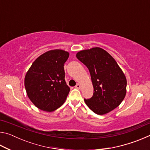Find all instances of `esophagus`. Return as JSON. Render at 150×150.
Here are the masks:
<instances>
[{"mask_svg":"<svg viewBox=\"0 0 150 150\" xmlns=\"http://www.w3.org/2000/svg\"><path fill=\"white\" fill-rule=\"evenodd\" d=\"M75 88H78V89H79V88H81V85L79 84H77L75 85Z\"/></svg>","mask_w":150,"mask_h":150,"instance_id":"34e87169","label":"esophagus"}]
</instances>
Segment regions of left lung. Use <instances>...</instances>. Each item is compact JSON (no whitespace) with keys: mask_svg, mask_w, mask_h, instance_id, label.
<instances>
[{"mask_svg":"<svg viewBox=\"0 0 150 150\" xmlns=\"http://www.w3.org/2000/svg\"><path fill=\"white\" fill-rule=\"evenodd\" d=\"M76 57L87 67L93 83V96L84 99L88 107L98 115L118 107L126 96L127 81L115 59L98 47L81 50Z\"/></svg>","mask_w":150,"mask_h":150,"instance_id":"obj_1","label":"left lung"}]
</instances>
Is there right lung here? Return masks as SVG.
I'll return each mask as SVG.
<instances>
[{"instance_id": "obj_1", "label": "right lung", "mask_w": 150, "mask_h": 150, "mask_svg": "<svg viewBox=\"0 0 150 150\" xmlns=\"http://www.w3.org/2000/svg\"><path fill=\"white\" fill-rule=\"evenodd\" d=\"M69 52L62 50H50L35 59L24 79L27 95L37 108L53 112L67 98L70 88L65 80L64 63Z\"/></svg>"}]
</instances>
